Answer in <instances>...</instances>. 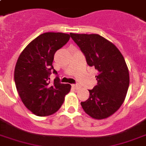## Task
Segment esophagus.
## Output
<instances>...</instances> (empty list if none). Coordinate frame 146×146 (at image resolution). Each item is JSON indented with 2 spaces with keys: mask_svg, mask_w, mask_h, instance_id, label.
Returning <instances> with one entry per match:
<instances>
[{
  "mask_svg": "<svg viewBox=\"0 0 146 146\" xmlns=\"http://www.w3.org/2000/svg\"><path fill=\"white\" fill-rule=\"evenodd\" d=\"M72 86H73L75 90H79L80 88V86L79 85V84H73L72 85Z\"/></svg>",
  "mask_w": 146,
  "mask_h": 146,
  "instance_id": "obj_1",
  "label": "esophagus"
}]
</instances>
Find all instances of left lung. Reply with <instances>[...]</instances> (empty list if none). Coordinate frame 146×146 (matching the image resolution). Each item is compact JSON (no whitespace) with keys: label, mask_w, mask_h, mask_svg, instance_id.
I'll return each instance as SVG.
<instances>
[{"label":"left lung","mask_w":146,"mask_h":146,"mask_svg":"<svg viewBox=\"0 0 146 146\" xmlns=\"http://www.w3.org/2000/svg\"><path fill=\"white\" fill-rule=\"evenodd\" d=\"M71 38L85 55L86 63L95 67L97 85L89 90L90 97L81 106L96 119L115 113L125 100L129 86V73L119 49L99 34L70 33Z\"/></svg>","instance_id":"8db88e82"}]
</instances>
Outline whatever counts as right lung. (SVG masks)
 <instances>
[{
    "label": "right lung",
    "mask_w": 146,
    "mask_h": 146,
    "mask_svg": "<svg viewBox=\"0 0 146 146\" xmlns=\"http://www.w3.org/2000/svg\"><path fill=\"white\" fill-rule=\"evenodd\" d=\"M70 34L48 32L32 40L20 54L14 70L17 90L24 106L33 114L46 116L56 113L64 102L71 86L60 83L56 76L51 84L50 75L57 50L70 40Z\"/></svg>",
    "instance_id": "add662e5"
}]
</instances>
